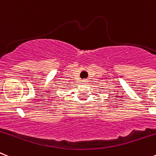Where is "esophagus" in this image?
<instances>
[{"label":"esophagus","instance_id":"34e87169","mask_svg":"<svg viewBox=\"0 0 156 156\" xmlns=\"http://www.w3.org/2000/svg\"><path fill=\"white\" fill-rule=\"evenodd\" d=\"M82 83L86 84L87 83H88V80H82Z\"/></svg>","mask_w":156,"mask_h":156}]
</instances>
